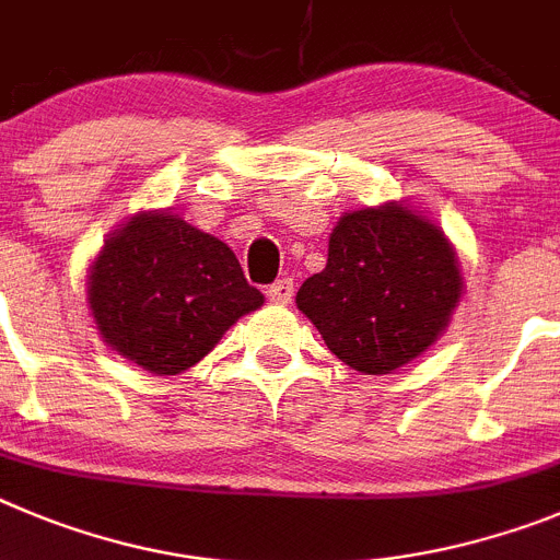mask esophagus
<instances>
[{"label":"esophagus","mask_w":560,"mask_h":560,"mask_svg":"<svg viewBox=\"0 0 560 560\" xmlns=\"http://www.w3.org/2000/svg\"><path fill=\"white\" fill-rule=\"evenodd\" d=\"M292 292H295V287H292V279H279V281H273V284L268 287L270 301H276V304H290Z\"/></svg>","instance_id":"esophagus-1"}]
</instances>
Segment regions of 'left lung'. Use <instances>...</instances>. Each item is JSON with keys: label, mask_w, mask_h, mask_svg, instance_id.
<instances>
[{"label": "left lung", "mask_w": 560, "mask_h": 560, "mask_svg": "<svg viewBox=\"0 0 560 560\" xmlns=\"http://www.w3.org/2000/svg\"><path fill=\"white\" fill-rule=\"evenodd\" d=\"M460 299V273L443 231L405 206L342 214L329 259L295 304L337 360L390 374L438 340Z\"/></svg>", "instance_id": "1"}]
</instances>
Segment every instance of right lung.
Instances as JSON below:
<instances>
[{"mask_svg": "<svg viewBox=\"0 0 560 560\" xmlns=\"http://www.w3.org/2000/svg\"><path fill=\"white\" fill-rule=\"evenodd\" d=\"M89 304L110 349L150 374L203 360L236 317L265 304L234 250L178 214H136L100 250Z\"/></svg>", "mask_w": 560, "mask_h": 560, "instance_id": "obj_1", "label": "right lung"}]
</instances>
